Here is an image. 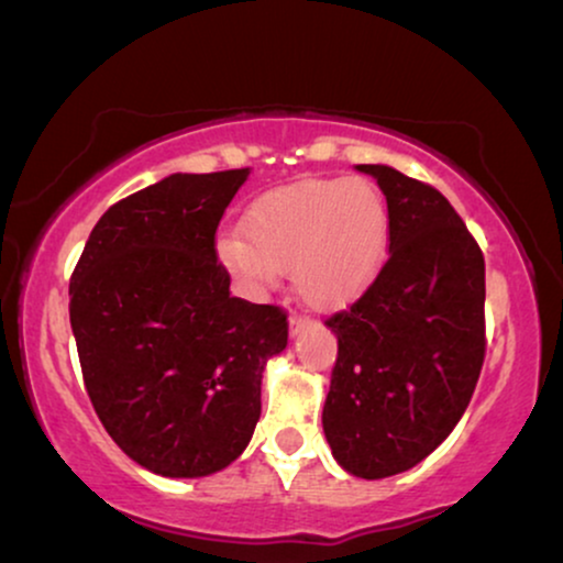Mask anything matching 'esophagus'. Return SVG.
<instances>
[{"instance_id": "1", "label": "esophagus", "mask_w": 563, "mask_h": 563, "mask_svg": "<svg viewBox=\"0 0 563 563\" xmlns=\"http://www.w3.org/2000/svg\"><path fill=\"white\" fill-rule=\"evenodd\" d=\"M308 323H310L308 318L299 316V312H291V318H289V333L297 335L299 331H305V328H308Z\"/></svg>"}]
</instances>
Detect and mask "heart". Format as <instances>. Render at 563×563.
Masks as SVG:
<instances>
[{
  "label": "heart",
  "mask_w": 563,
  "mask_h": 563,
  "mask_svg": "<svg viewBox=\"0 0 563 563\" xmlns=\"http://www.w3.org/2000/svg\"><path fill=\"white\" fill-rule=\"evenodd\" d=\"M388 203L362 175L274 188L243 217V235L222 232L217 253L232 274L272 287L295 274L312 308H341L375 279L388 251Z\"/></svg>",
  "instance_id": "obj_1"
}]
</instances>
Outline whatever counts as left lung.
I'll return each instance as SVG.
<instances>
[{
  "label": "left lung",
  "instance_id": "left-lung-1",
  "mask_svg": "<svg viewBox=\"0 0 563 563\" xmlns=\"http://www.w3.org/2000/svg\"><path fill=\"white\" fill-rule=\"evenodd\" d=\"M388 201V261L346 310L323 432L360 478L421 463L455 429L486 356L484 253L434 186L388 165H356Z\"/></svg>",
  "mask_w": 563,
  "mask_h": 563
}]
</instances>
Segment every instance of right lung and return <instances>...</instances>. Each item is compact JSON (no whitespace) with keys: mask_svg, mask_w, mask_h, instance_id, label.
<instances>
[{"mask_svg":"<svg viewBox=\"0 0 563 563\" xmlns=\"http://www.w3.org/2000/svg\"><path fill=\"white\" fill-rule=\"evenodd\" d=\"M247 167L175 173L100 217L69 282L87 396L113 442L170 478L217 473L251 442L287 312L230 295L217 228Z\"/></svg>","mask_w":563,"mask_h":563,"instance_id":"1","label":"right lung"}]
</instances>
